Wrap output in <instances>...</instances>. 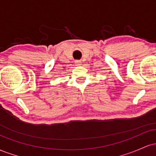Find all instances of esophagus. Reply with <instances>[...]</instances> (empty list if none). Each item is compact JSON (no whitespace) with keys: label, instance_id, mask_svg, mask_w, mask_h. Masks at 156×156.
<instances>
[{"label":"esophagus","instance_id":"34e87169","mask_svg":"<svg viewBox=\"0 0 156 156\" xmlns=\"http://www.w3.org/2000/svg\"><path fill=\"white\" fill-rule=\"evenodd\" d=\"M76 65H80L81 64V62H80V61H76Z\"/></svg>","mask_w":156,"mask_h":156}]
</instances>
